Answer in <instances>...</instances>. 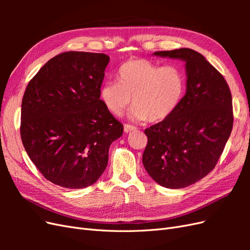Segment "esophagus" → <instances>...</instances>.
Here are the masks:
<instances>
[{
  "instance_id": "1",
  "label": "esophagus",
  "mask_w": 250,
  "mask_h": 250,
  "mask_svg": "<svg viewBox=\"0 0 250 250\" xmlns=\"http://www.w3.org/2000/svg\"><path fill=\"white\" fill-rule=\"evenodd\" d=\"M135 129H137V127H134V126H132V125H129V124H125V125H124V131H125L126 133L131 132V131H133V130H135Z\"/></svg>"
}]
</instances>
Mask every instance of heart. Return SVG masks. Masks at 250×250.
I'll return each mask as SVG.
<instances>
[{
    "label": "heart",
    "instance_id": "1",
    "mask_svg": "<svg viewBox=\"0 0 250 250\" xmlns=\"http://www.w3.org/2000/svg\"><path fill=\"white\" fill-rule=\"evenodd\" d=\"M118 82L107 81L100 98L113 116H121L132 103L129 118L161 122L175 111L185 92V75L176 65L154 63L147 59H131L120 66Z\"/></svg>",
    "mask_w": 250,
    "mask_h": 250
}]
</instances>
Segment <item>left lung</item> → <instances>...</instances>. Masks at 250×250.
Returning a JSON list of instances; mask_svg holds the SVG:
<instances>
[{
	"instance_id": "1",
	"label": "left lung",
	"mask_w": 250,
	"mask_h": 250,
	"mask_svg": "<svg viewBox=\"0 0 250 250\" xmlns=\"http://www.w3.org/2000/svg\"><path fill=\"white\" fill-rule=\"evenodd\" d=\"M153 55L186 62L187 90L170 117L145 130L143 164L162 187L186 188L207 176L223 152L233 123L231 94L198 52L183 48Z\"/></svg>"
}]
</instances>
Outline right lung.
<instances>
[{
    "label": "right lung",
    "mask_w": 250,
    "mask_h": 250,
    "mask_svg": "<svg viewBox=\"0 0 250 250\" xmlns=\"http://www.w3.org/2000/svg\"><path fill=\"white\" fill-rule=\"evenodd\" d=\"M109 57L64 52L28 83L21 101V138L44 178L67 188L92 186L107 167L108 150L123 125L100 100Z\"/></svg>",
    "instance_id": "right-lung-1"
}]
</instances>
